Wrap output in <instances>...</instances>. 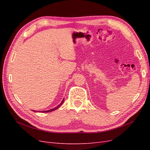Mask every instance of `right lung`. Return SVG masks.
Segmentation results:
<instances>
[{
	"mask_svg": "<svg viewBox=\"0 0 150 150\" xmlns=\"http://www.w3.org/2000/svg\"><path fill=\"white\" fill-rule=\"evenodd\" d=\"M64 98L62 99V101H61V103L59 104L58 106H57L56 107H55V108H52V109H51V110H47V111H35V110H33V111H34V112H51V111H54V110H57V108H59L60 107V106L61 105H62V104L63 103V102H64Z\"/></svg>",
	"mask_w": 150,
	"mask_h": 150,
	"instance_id": "1",
	"label": "right lung"
}]
</instances>
